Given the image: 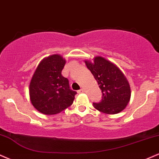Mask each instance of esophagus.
<instances>
[{
	"instance_id": "1",
	"label": "esophagus",
	"mask_w": 159,
	"mask_h": 159,
	"mask_svg": "<svg viewBox=\"0 0 159 159\" xmlns=\"http://www.w3.org/2000/svg\"><path fill=\"white\" fill-rule=\"evenodd\" d=\"M84 92H85V90H84L83 89H80V90L78 91V93H79V94H80V93H84Z\"/></svg>"
}]
</instances>
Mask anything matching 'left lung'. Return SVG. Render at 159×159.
I'll return each instance as SVG.
<instances>
[{
  "mask_svg": "<svg viewBox=\"0 0 159 159\" xmlns=\"http://www.w3.org/2000/svg\"><path fill=\"white\" fill-rule=\"evenodd\" d=\"M85 65L102 91L101 101L93 102V106L102 113L113 115L122 111L131 98V89L126 76L112 62L97 57L94 61H85Z\"/></svg>",
  "mask_w": 159,
  "mask_h": 159,
  "instance_id": "left-lung-1",
  "label": "left lung"
}]
</instances>
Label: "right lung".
<instances>
[{"mask_svg": "<svg viewBox=\"0 0 159 159\" xmlns=\"http://www.w3.org/2000/svg\"><path fill=\"white\" fill-rule=\"evenodd\" d=\"M66 61L58 54L44 58L35 69L30 83V98L33 106L44 115H55L72 105L76 91L61 75Z\"/></svg>", "mask_w": 159, "mask_h": 159, "instance_id": "right-lung-1", "label": "right lung"}]
</instances>
